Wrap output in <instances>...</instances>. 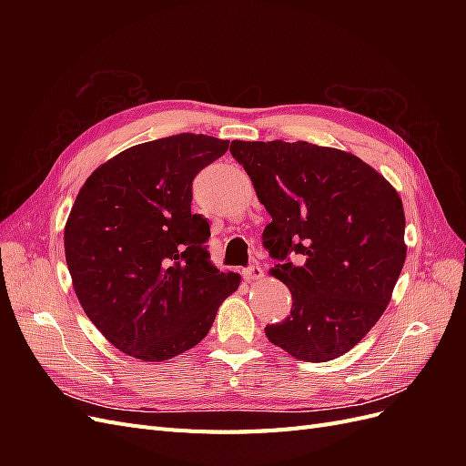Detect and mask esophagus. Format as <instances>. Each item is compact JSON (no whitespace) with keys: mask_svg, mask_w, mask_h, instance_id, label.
Returning <instances> with one entry per match:
<instances>
[{"mask_svg":"<svg viewBox=\"0 0 466 466\" xmlns=\"http://www.w3.org/2000/svg\"><path fill=\"white\" fill-rule=\"evenodd\" d=\"M243 276H245L247 281H255V279H260L264 276V270L258 264H250Z\"/></svg>","mask_w":466,"mask_h":466,"instance_id":"34e87169","label":"esophagus"}]
</instances>
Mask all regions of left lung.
<instances>
[{"label":"left lung","instance_id":"8db88e82","mask_svg":"<svg viewBox=\"0 0 466 466\" xmlns=\"http://www.w3.org/2000/svg\"><path fill=\"white\" fill-rule=\"evenodd\" d=\"M229 151L272 216L262 245L293 299L288 319L264 329L268 340L301 361L346 354L385 313L404 266L399 192L340 149L235 139Z\"/></svg>","mask_w":466,"mask_h":466}]
</instances>
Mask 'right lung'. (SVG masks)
Returning a JSON list of instances; mask_svg holds the SVG:
<instances>
[{
  "label": "right lung",
  "instance_id": "1",
  "mask_svg": "<svg viewBox=\"0 0 466 466\" xmlns=\"http://www.w3.org/2000/svg\"><path fill=\"white\" fill-rule=\"evenodd\" d=\"M228 139L177 134L118 153L86 180L64 231L83 311L106 340L144 361L171 360L209 332L241 278L219 272L192 180Z\"/></svg>",
  "mask_w": 466,
  "mask_h": 466
}]
</instances>
